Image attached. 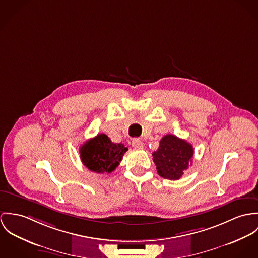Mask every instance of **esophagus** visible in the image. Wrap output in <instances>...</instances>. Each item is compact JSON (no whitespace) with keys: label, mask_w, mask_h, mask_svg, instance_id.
<instances>
[{"label":"esophagus","mask_w":258,"mask_h":258,"mask_svg":"<svg viewBox=\"0 0 258 258\" xmlns=\"http://www.w3.org/2000/svg\"><path fill=\"white\" fill-rule=\"evenodd\" d=\"M132 144H133V146L135 147V148H137V149H142L143 147V143L140 139H134L133 140V142H132Z\"/></svg>","instance_id":"34e87169"}]
</instances>
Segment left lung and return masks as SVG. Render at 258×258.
I'll return each instance as SVG.
<instances>
[{
  "instance_id": "obj_1",
  "label": "left lung",
  "mask_w": 258,
  "mask_h": 258,
  "mask_svg": "<svg viewBox=\"0 0 258 258\" xmlns=\"http://www.w3.org/2000/svg\"><path fill=\"white\" fill-rule=\"evenodd\" d=\"M192 144L173 135L164 136L152 153L157 173L164 179L178 180L192 164Z\"/></svg>"
}]
</instances>
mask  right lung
<instances>
[{"label": "right lung", "instance_id": "add662e5", "mask_svg": "<svg viewBox=\"0 0 258 258\" xmlns=\"http://www.w3.org/2000/svg\"><path fill=\"white\" fill-rule=\"evenodd\" d=\"M127 147L122 143H114L105 134L87 141L80 149V158L91 171L111 173L118 166Z\"/></svg>", "mask_w": 258, "mask_h": 258}]
</instances>
